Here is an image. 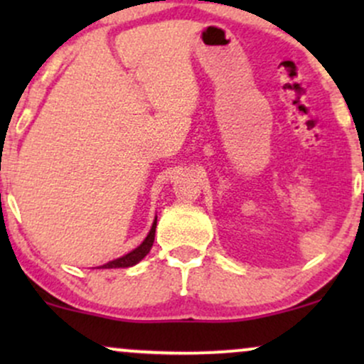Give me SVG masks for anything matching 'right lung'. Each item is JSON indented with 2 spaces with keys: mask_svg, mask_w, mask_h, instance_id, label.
Masks as SVG:
<instances>
[{
  "mask_svg": "<svg viewBox=\"0 0 364 364\" xmlns=\"http://www.w3.org/2000/svg\"><path fill=\"white\" fill-rule=\"evenodd\" d=\"M156 225H157V217H156V220H154L149 236L145 237V241L139 246V248H135L133 252L124 255V257L116 258V260L106 263V265H102V269H124V267H132V265H135V263H139L141 258H144L145 255L150 252V248H152L154 237H156Z\"/></svg>",
  "mask_w": 364,
  "mask_h": 364,
  "instance_id": "1",
  "label": "right lung"
}]
</instances>
